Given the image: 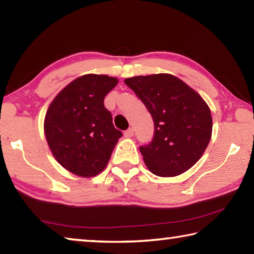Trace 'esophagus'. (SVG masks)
I'll return each instance as SVG.
<instances>
[{"label": "esophagus", "instance_id": "obj_1", "mask_svg": "<svg viewBox=\"0 0 254 254\" xmlns=\"http://www.w3.org/2000/svg\"><path fill=\"white\" fill-rule=\"evenodd\" d=\"M124 136H126V137L133 136V128L132 127H128L127 130L124 131Z\"/></svg>", "mask_w": 254, "mask_h": 254}]
</instances>
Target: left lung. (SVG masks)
Returning <instances> with one entry per match:
<instances>
[{"label": "left lung", "mask_w": 254, "mask_h": 254, "mask_svg": "<svg viewBox=\"0 0 254 254\" xmlns=\"http://www.w3.org/2000/svg\"><path fill=\"white\" fill-rule=\"evenodd\" d=\"M151 114V142L140 147L152 174L174 177L199 160L212 135V115L205 101L169 74L135 76L124 80Z\"/></svg>", "instance_id": "8db88e82"}]
</instances>
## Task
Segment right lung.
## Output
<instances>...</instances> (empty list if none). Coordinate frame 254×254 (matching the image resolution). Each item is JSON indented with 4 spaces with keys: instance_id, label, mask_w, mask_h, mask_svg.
<instances>
[{
    "instance_id": "right-lung-1",
    "label": "right lung",
    "mask_w": 254,
    "mask_h": 254,
    "mask_svg": "<svg viewBox=\"0 0 254 254\" xmlns=\"http://www.w3.org/2000/svg\"><path fill=\"white\" fill-rule=\"evenodd\" d=\"M118 81L106 75L78 77L55 97L47 111V142L56 160L70 173L80 177L100 174L122 136L104 106L105 96Z\"/></svg>"
}]
</instances>
